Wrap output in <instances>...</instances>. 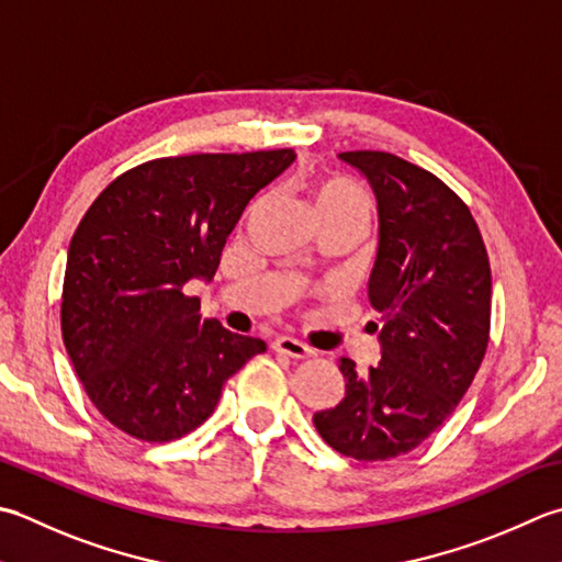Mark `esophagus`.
Masks as SVG:
<instances>
[{
  "label": "esophagus",
  "mask_w": 562,
  "mask_h": 562,
  "mask_svg": "<svg viewBox=\"0 0 562 562\" xmlns=\"http://www.w3.org/2000/svg\"><path fill=\"white\" fill-rule=\"evenodd\" d=\"M272 348L278 350L282 356H290V358H310L314 356V350L302 344L300 338H292V336H278L272 340Z\"/></svg>",
  "instance_id": "34e87169"
}]
</instances>
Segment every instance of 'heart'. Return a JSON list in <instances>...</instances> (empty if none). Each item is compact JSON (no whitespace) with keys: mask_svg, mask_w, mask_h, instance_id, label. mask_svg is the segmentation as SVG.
I'll list each match as a JSON object with an SVG mask.
<instances>
[{"mask_svg":"<svg viewBox=\"0 0 562 562\" xmlns=\"http://www.w3.org/2000/svg\"><path fill=\"white\" fill-rule=\"evenodd\" d=\"M314 206L318 216H344L362 226L372 218V200L358 182L344 175H328L316 184Z\"/></svg>","mask_w":562,"mask_h":562,"instance_id":"obj_1","label":"heart"}]
</instances>
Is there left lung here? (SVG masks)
I'll use <instances>...</instances> for the list:
<instances>
[{
  "label": "left lung",
  "instance_id": "obj_1",
  "mask_svg": "<svg viewBox=\"0 0 562 562\" xmlns=\"http://www.w3.org/2000/svg\"><path fill=\"white\" fill-rule=\"evenodd\" d=\"M338 158L378 196L368 296L382 314V358L362 375L340 358L346 397L316 412L314 426L340 456L390 460L424 443L477 375L490 344V258L468 204L436 175L382 150Z\"/></svg>",
  "mask_w": 562,
  "mask_h": 562
}]
</instances>
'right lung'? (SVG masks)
<instances>
[{
    "label": "right lung",
    "instance_id": "right-lung-1",
    "mask_svg": "<svg viewBox=\"0 0 562 562\" xmlns=\"http://www.w3.org/2000/svg\"><path fill=\"white\" fill-rule=\"evenodd\" d=\"M292 148L148 160L106 184L68 248L60 328L87 397L119 431L168 443L212 416L226 380L266 350L200 314L248 202Z\"/></svg>",
    "mask_w": 562,
    "mask_h": 562
}]
</instances>
